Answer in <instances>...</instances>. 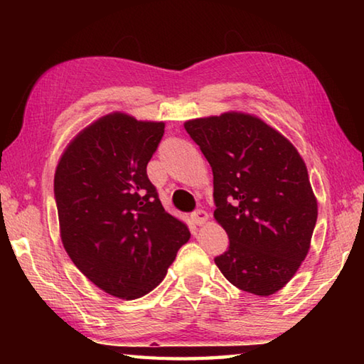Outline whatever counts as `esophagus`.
I'll use <instances>...</instances> for the list:
<instances>
[{
    "instance_id": "esophagus-1",
    "label": "esophagus",
    "mask_w": 364,
    "mask_h": 364,
    "mask_svg": "<svg viewBox=\"0 0 364 364\" xmlns=\"http://www.w3.org/2000/svg\"><path fill=\"white\" fill-rule=\"evenodd\" d=\"M191 220H193L194 225L202 226V225H205L207 221H208V215L204 210H197V212H194L193 215H191Z\"/></svg>"
}]
</instances>
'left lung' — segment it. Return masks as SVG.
<instances>
[{
    "label": "left lung",
    "instance_id": "obj_1",
    "mask_svg": "<svg viewBox=\"0 0 364 364\" xmlns=\"http://www.w3.org/2000/svg\"><path fill=\"white\" fill-rule=\"evenodd\" d=\"M213 171L215 221L230 247L215 263L241 291L268 297L297 273L318 218L304 159L260 117L230 110L184 122Z\"/></svg>",
    "mask_w": 364,
    "mask_h": 364
}]
</instances>
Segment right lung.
<instances>
[{
    "label": "right lung",
    "mask_w": 364,
    "mask_h": 364,
    "mask_svg": "<svg viewBox=\"0 0 364 364\" xmlns=\"http://www.w3.org/2000/svg\"><path fill=\"white\" fill-rule=\"evenodd\" d=\"M164 128L125 112L100 117L70 139L54 173L65 252L95 286L123 300L156 289L191 237L146 173Z\"/></svg>",
    "instance_id": "add662e5"
}]
</instances>
